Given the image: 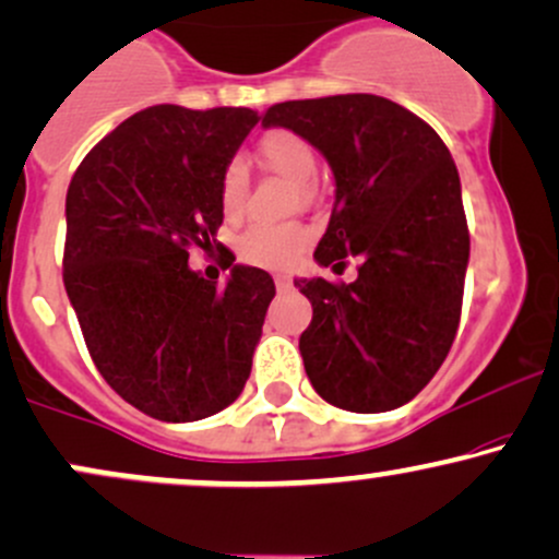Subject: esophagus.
<instances>
[{"mask_svg": "<svg viewBox=\"0 0 559 559\" xmlns=\"http://www.w3.org/2000/svg\"><path fill=\"white\" fill-rule=\"evenodd\" d=\"M275 286H278L281 292H286V288H292V278H288V275H275Z\"/></svg>", "mask_w": 559, "mask_h": 559, "instance_id": "obj_1", "label": "esophagus"}]
</instances>
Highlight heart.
Listing matches in <instances>:
<instances>
[{"instance_id": "obj_1", "label": "heart", "mask_w": 559, "mask_h": 559, "mask_svg": "<svg viewBox=\"0 0 559 559\" xmlns=\"http://www.w3.org/2000/svg\"><path fill=\"white\" fill-rule=\"evenodd\" d=\"M258 157L271 173L299 183V194H310V181L318 170V157L312 144L301 133L288 131V128H275L265 133L258 144ZM249 191V168L241 157H230L223 165L221 178H217V204L226 221H236L243 213ZM310 243V230L299 223H281V226H267V223H254L236 241V252L247 265L267 267V271H281L292 267L301 258V252Z\"/></svg>"}]
</instances>
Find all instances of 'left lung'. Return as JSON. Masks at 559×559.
Instances as JSON below:
<instances>
[{
	"label": "left lung",
	"instance_id": "left-lung-1",
	"mask_svg": "<svg viewBox=\"0 0 559 559\" xmlns=\"http://www.w3.org/2000/svg\"><path fill=\"white\" fill-rule=\"evenodd\" d=\"M329 159L336 202L316 260L357 281L297 278L312 301L299 336L312 389L333 407L386 413L447 360L463 312L471 234L447 144L418 115L376 94H336L267 107Z\"/></svg>",
	"mask_w": 559,
	"mask_h": 559
}]
</instances>
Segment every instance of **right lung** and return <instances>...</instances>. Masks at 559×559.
<instances>
[{
	"mask_svg": "<svg viewBox=\"0 0 559 559\" xmlns=\"http://www.w3.org/2000/svg\"><path fill=\"white\" fill-rule=\"evenodd\" d=\"M249 107H146L83 157L66 199L62 281L88 355L150 418H210L241 394L275 284L231 267L223 287L188 249L223 248L217 178L258 123Z\"/></svg>",
	"mask_w": 559,
	"mask_h": 559,
	"instance_id": "obj_1",
	"label": "right lung"
}]
</instances>
